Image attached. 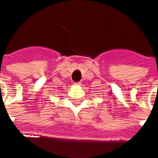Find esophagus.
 Masks as SVG:
<instances>
[{"instance_id":"34e87169","label":"esophagus","mask_w":158,"mask_h":158,"mask_svg":"<svg viewBox=\"0 0 158 158\" xmlns=\"http://www.w3.org/2000/svg\"><path fill=\"white\" fill-rule=\"evenodd\" d=\"M75 85H81V82H75Z\"/></svg>"}]
</instances>
